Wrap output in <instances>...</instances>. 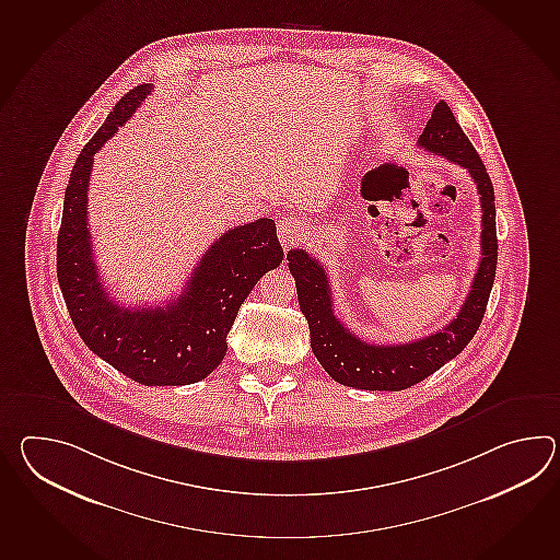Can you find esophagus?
<instances>
[{
	"label": "esophagus",
	"instance_id": "34e87169",
	"mask_svg": "<svg viewBox=\"0 0 560 560\" xmlns=\"http://www.w3.org/2000/svg\"><path fill=\"white\" fill-rule=\"evenodd\" d=\"M277 233H279V241L285 249H291L299 245V241L305 235V226L301 223V219L293 217V214H283L277 223Z\"/></svg>",
	"mask_w": 560,
	"mask_h": 560
}]
</instances>
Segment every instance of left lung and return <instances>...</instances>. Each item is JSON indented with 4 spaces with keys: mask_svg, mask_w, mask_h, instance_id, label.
<instances>
[{
    "mask_svg": "<svg viewBox=\"0 0 560 560\" xmlns=\"http://www.w3.org/2000/svg\"><path fill=\"white\" fill-rule=\"evenodd\" d=\"M418 147L464 166L476 183L482 207V259L474 275L472 289L458 315L432 336L399 346L365 343L336 317L331 287L324 265L307 250L287 253L289 271L295 277L301 313L310 324L311 349L336 382L358 389L399 392L416 386L444 363L454 360L470 343L482 324L498 262L497 207L494 187L472 142L444 100L435 104L432 118L418 138Z\"/></svg>",
    "mask_w": 560,
    "mask_h": 560,
    "instance_id": "left-lung-1",
    "label": "left lung"
}]
</instances>
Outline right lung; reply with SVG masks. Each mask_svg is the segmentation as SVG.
I'll return each instance as SVG.
<instances>
[{"label":"right lung","instance_id":"right-lung-1","mask_svg":"<svg viewBox=\"0 0 560 560\" xmlns=\"http://www.w3.org/2000/svg\"><path fill=\"white\" fill-rule=\"evenodd\" d=\"M152 92L132 88L75 159L58 233V283L82 341L114 370L142 386H188L219 368L238 307L283 249L273 219L241 224L219 236L188 277L185 291L162 307H122L102 283L88 226V183L94 154Z\"/></svg>","mask_w":560,"mask_h":560}]
</instances>
